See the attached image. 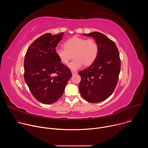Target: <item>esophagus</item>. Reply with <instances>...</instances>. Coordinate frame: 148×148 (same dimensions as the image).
<instances>
[{"label":"esophagus","instance_id":"34e87169","mask_svg":"<svg viewBox=\"0 0 148 148\" xmlns=\"http://www.w3.org/2000/svg\"><path fill=\"white\" fill-rule=\"evenodd\" d=\"M77 74V72L76 71H72V74L73 75H75V74Z\"/></svg>","mask_w":148,"mask_h":148}]
</instances>
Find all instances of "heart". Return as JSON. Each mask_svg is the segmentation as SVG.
I'll use <instances>...</instances> for the list:
<instances>
[{
    "mask_svg": "<svg viewBox=\"0 0 148 148\" xmlns=\"http://www.w3.org/2000/svg\"><path fill=\"white\" fill-rule=\"evenodd\" d=\"M63 46L64 48L56 49V54L63 64H68L73 55L74 59L69 64V69L73 71L79 69L84 64L86 66L91 65L98 53V45L91 38L74 36L66 40Z\"/></svg>",
    "mask_w": 148,
    "mask_h": 148,
    "instance_id": "b5f03b06",
    "label": "heart"
}]
</instances>
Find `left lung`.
<instances>
[{"label": "left lung", "mask_w": 148, "mask_h": 148, "mask_svg": "<svg viewBox=\"0 0 148 148\" xmlns=\"http://www.w3.org/2000/svg\"><path fill=\"white\" fill-rule=\"evenodd\" d=\"M84 35L93 37L98 47L97 57L89 67L78 72L79 90L87 101L97 103L113 93L118 81L121 60L114 42L103 34L94 32Z\"/></svg>", "instance_id": "1"}]
</instances>
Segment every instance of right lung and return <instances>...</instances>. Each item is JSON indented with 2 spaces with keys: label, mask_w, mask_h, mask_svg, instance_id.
I'll use <instances>...</instances> for the list:
<instances>
[{
  "label": "right lung",
  "mask_w": 148,
  "mask_h": 148,
  "mask_svg": "<svg viewBox=\"0 0 148 148\" xmlns=\"http://www.w3.org/2000/svg\"><path fill=\"white\" fill-rule=\"evenodd\" d=\"M62 34L42 35L31 44L25 55V82L34 97L45 104L53 103L61 97L72 76L55 53Z\"/></svg>",
  "instance_id": "right-lung-1"
}]
</instances>
